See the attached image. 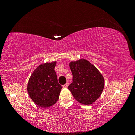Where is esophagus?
<instances>
[{
  "label": "esophagus",
  "mask_w": 135,
  "mask_h": 135,
  "mask_svg": "<svg viewBox=\"0 0 135 135\" xmlns=\"http://www.w3.org/2000/svg\"><path fill=\"white\" fill-rule=\"evenodd\" d=\"M69 84V82H66V84H64V85H63V87H64V88H67V87H68Z\"/></svg>",
  "instance_id": "34e87169"
}]
</instances>
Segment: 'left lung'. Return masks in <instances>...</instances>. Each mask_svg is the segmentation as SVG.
<instances>
[{
    "instance_id": "8db88e82",
    "label": "left lung",
    "mask_w": 135,
    "mask_h": 135,
    "mask_svg": "<svg viewBox=\"0 0 135 135\" xmlns=\"http://www.w3.org/2000/svg\"><path fill=\"white\" fill-rule=\"evenodd\" d=\"M73 82L68 89L74 99L84 105H89L99 99L104 87V79L97 69L86 60L70 63Z\"/></svg>"
}]
</instances>
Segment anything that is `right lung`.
I'll use <instances>...</instances> for the list:
<instances>
[{"label": "right lung", "instance_id": "1", "mask_svg": "<svg viewBox=\"0 0 135 135\" xmlns=\"http://www.w3.org/2000/svg\"><path fill=\"white\" fill-rule=\"evenodd\" d=\"M56 62L40 65L32 73L27 84L30 97L39 107L48 108L59 99L62 89L55 71Z\"/></svg>", "mask_w": 135, "mask_h": 135}]
</instances>
